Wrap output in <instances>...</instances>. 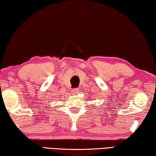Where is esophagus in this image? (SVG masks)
<instances>
[{"label": "esophagus", "instance_id": "1", "mask_svg": "<svg viewBox=\"0 0 156 156\" xmlns=\"http://www.w3.org/2000/svg\"><path fill=\"white\" fill-rule=\"evenodd\" d=\"M72 92H73V94H78V92H79L78 88H74V89H73V90H72Z\"/></svg>", "mask_w": 156, "mask_h": 156}]
</instances>
